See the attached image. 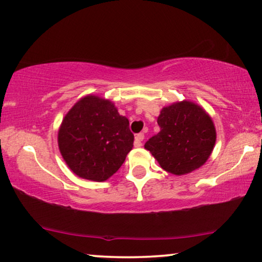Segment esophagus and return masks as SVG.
I'll return each instance as SVG.
<instances>
[{
    "instance_id": "1",
    "label": "esophagus",
    "mask_w": 262,
    "mask_h": 262,
    "mask_svg": "<svg viewBox=\"0 0 262 262\" xmlns=\"http://www.w3.org/2000/svg\"><path fill=\"white\" fill-rule=\"evenodd\" d=\"M144 138H145V135L142 134V133L135 135V140H134L135 147H141V146H142V141H144Z\"/></svg>"
}]
</instances>
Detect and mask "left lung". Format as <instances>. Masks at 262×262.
<instances>
[{
    "label": "left lung",
    "instance_id": "8db88e82",
    "mask_svg": "<svg viewBox=\"0 0 262 262\" xmlns=\"http://www.w3.org/2000/svg\"><path fill=\"white\" fill-rule=\"evenodd\" d=\"M160 132L145 144L162 169L176 176L204 165L215 145V127L204 107L190 100L164 106L158 116Z\"/></svg>",
    "mask_w": 262,
    "mask_h": 262
}]
</instances>
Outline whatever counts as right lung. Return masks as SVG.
Returning <instances> with one entry per match:
<instances>
[{"label": "right lung", "instance_id": "1", "mask_svg": "<svg viewBox=\"0 0 262 262\" xmlns=\"http://www.w3.org/2000/svg\"><path fill=\"white\" fill-rule=\"evenodd\" d=\"M69 169L81 179L103 182L120 169L133 148L127 117L109 99L89 95L66 114L57 134Z\"/></svg>", "mask_w": 262, "mask_h": 262}]
</instances>
